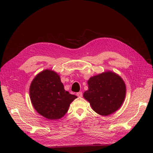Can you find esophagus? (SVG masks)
Wrapping results in <instances>:
<instances>
[{"instance_id":"1","label":"esophagus","mask_w":153,"mask_h":153,"mask_svg":"<svg viewBox=\"0 0 153 153\" xmlns=\"http://www.w3.org/2000/svg\"><path fill=\"white\" fill-rule=\"evenodd\" d=\"M76 96H77L78 97H82V96H83L82 92H77V93H76Z\"/></svg>"}]
</instances>
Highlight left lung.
<instances>
[{"label":"left lung","mask_w":153,"mask_h":153,"mask_svg":"<svg viewBox=\"0 0 153 153\" xmlns=\"http://www.w3.org/2000/svg\"><path fill=\"white\" fill-rule=\"evenodd\" d=\"M87 84L89 89L84 97L96 113L105 116L121 107L126 96V85L119 76L105 72L91 77Z\"/></svg>","instance_id":"8db88e82"}]
</instances>
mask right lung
Returning a JSON list of instances; mask_svg holds the SVG:
<instances>
[{"mask_svg": "<svg viewBox=\"0 0 153 153\" xmlns=\"http://www.w3.org/2000/svg\"><path fill=\"white\" fill-rule=\"evenodd\" d=\"M29 92L35 110L42 116L51 120L63 117L70 103L77 98L64 90V85L56 73L48 69L34 78Z\"/></svg>", "mask_w": 153, "mask_h": 153, "instance_id": "right-lung-1", "label": "right lung"}]
</instances>
